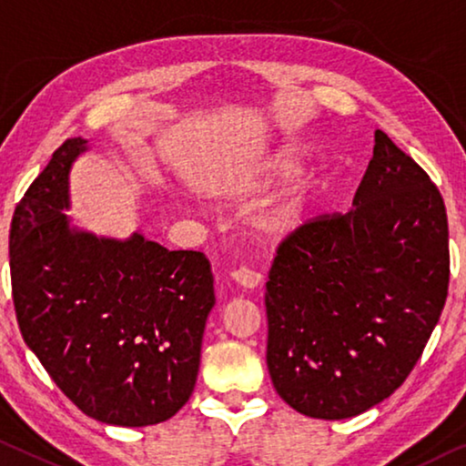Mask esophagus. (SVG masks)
Segmentation results:
<instances>
[{
	"instance_id": "esophagus-1",
	"label": "esophagus",
	"mask_w": 466,
	"mask_h": 466,
	"mask_svg": "<svg viewBox=\"0 0 466 466\" xmlns=\"http://www.w3.org/2000/svg\"><path fill=\"white\" fill-rule=\"evenodd\" d=\"M231 279L243 289H254V288H258V285H260L262 275L258 273V270L249 268V267H239V268L233 270Z\"/></svg>"
}]
</instances>
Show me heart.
I'll list each match as a JSON object with an SVG mask.
<instances>
[{
  "label": "heart",
  "mask_w": 466,
  "mask_h": 466,
  "mask_svg": "<svg viewBox=\"0 0 466 466\" xmlns=\"http://www.w3.org/2000/svg\"><path fill=\"white\" fill-rule=\"evenodd\" d=\"M279 168L285 170V173H296L299 168V160L296 154H283V158L279 160ZM299 220H302V208H299L298 202H291V204H285L281 210L275 214L273 218V225L277 228H281V231H289V228L298 227Z\"/></svg>",
  "instance_id": "obj_1"
}]
</instances>
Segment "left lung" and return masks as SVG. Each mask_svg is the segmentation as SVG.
I'll return each instance as SVG.
<instances>
[{"label":"left lung","instance_id":"8db88e82","mask_svg":"<svg viewBox=\"0 0 466 466\" xmlns=\"http://www.w3.org/2000/svg\"><path fill=\"white\" fill-rule=\"evenodd\" d=\"M448 283L438 185L377 131L352 210L306 220L277 248L264 296L277 393L327 420L383 402L423 354Z\"/></svg>","mask_w":466,"mask_h":466}]
</instances>
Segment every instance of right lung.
I'll return each instance as SVG.
<instances>
[{"label":"right lung","mask_w":466,"mask_h":466,"mask_svg":"<svg viewBox=\"0 0 466 466\" xmlns=\"http://www.w3.org/2000/svg\"><path fill=\"white\" fill-rule=\"evenodd\" d=\"M64 141L26 189L10 227L12 299L23 339L87 417L156 425L196 388L214 279L202 252L70 231Z\"/></svg>","instance_id":"1"}]
</instances>
